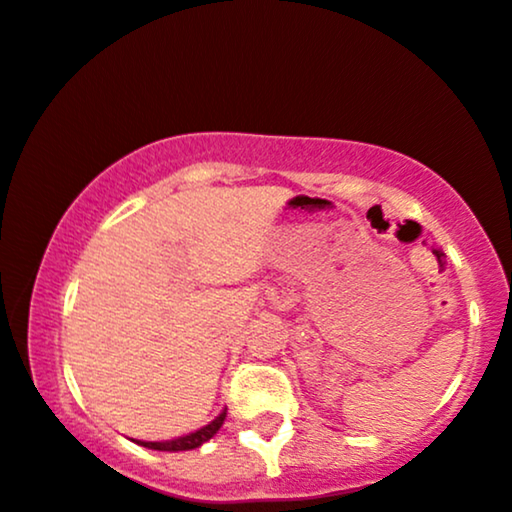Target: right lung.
<instances>
[{"instance_id": "right-lung-1", "label": "right lung", "mask_w": 512, "mask_h": 512, "mask_svg": "<svg viewBox=\"0 0 512 512\" xmlns=\"http://www.w3.org/2000/svg\"><path fill=\"white\" fill-rule=\"evenodd\" d=\"M224 420H226V410L221 412L217 420L209 422L207 427L197 429V432L188 434V436H181V439H174V441H135V443H140V446H145V448H155V451H193V448L202 446V443L212 439V436L221 429Z\"/></svg>"}]
</instances>
